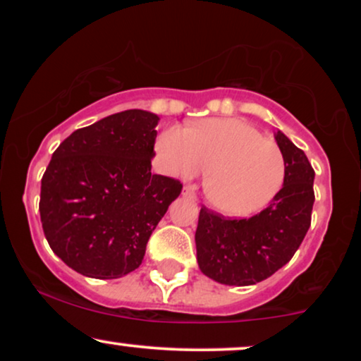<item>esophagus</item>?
Segmentation results:
<instances>
[{
	"instance_id": "1",
	"label": "esophagus",
	"mask_w": 361,
	"mask_h": 361,
	"mask_svg": "<svg viewBox=\"0 0 361 361\" xmlns=\"http://www.w3.org/2000/svg\"><path fill=\"white\" fill-rule=\"evenodd\" d=\"M182 195L190 197V199H195V189L192 185H185L184 190H182Z\"/></svg>"
}]
</instances>
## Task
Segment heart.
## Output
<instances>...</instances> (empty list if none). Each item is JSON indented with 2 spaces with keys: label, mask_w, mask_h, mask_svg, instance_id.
I'll list each match as a JSON object with an SVG mask.
<instances>
[{
  "label": "heart",
  "mask_w": 361,
  "mask_h": 361,
  "mask_svg": "<svg viewBox=\"0 0 361 361\" xmlns=\"http://www.w3.org/2000/svg\"><path fill=\"white\" fill-rule=\"evenodd\" d=\"M157 152L166 169L184 179L205 172L207 200L228 216L266 209L288 176L283 151L258 128L231 118L166 128L157 137Z\"/></svg>",
  "instance_id": "b5f03b06"
}]
</instances>
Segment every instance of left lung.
Masks as SVG:
<instances>
[{"label": "left lung", "mask_w": 361, "mask_h": 361, "mask_svg": "<svg viewBox=\"0 0 361 361\" xmlns=\"http://www.w3.org/2000/svg\"><path fill=\"white\" fill-rule=\"evenodd\" d=\"M288 176L269 207L250 219H226L202 207L195 231L200 271L216 283L251 286L289 263L302 243L312 216L314 176L307 156L278 131Z\"/></svg>", "instance_id": "1"}]
</instances>
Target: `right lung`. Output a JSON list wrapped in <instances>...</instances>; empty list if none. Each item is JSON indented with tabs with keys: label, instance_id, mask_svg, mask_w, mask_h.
I'll use <instances>...</instances> for the list:
<instances>
[{
	"label": "right lung",
	"instance_id": "right-lung-1",
	"mask_svg": "<svg viewBox=\"0 0 361 361\" xmlns=\"http://www.w3.org/2000/svg\"><path fill=\"white\" fill-rule=\"evenodd\" d=\"M159 118L115 113L73 131L41 180L42 230L54 253L88 278L140 268L147 240L179 197L180 180L151 174Z\"/></svg>",
	"mask_w": 361,
	"mask_h": 361
}]
</instances>
